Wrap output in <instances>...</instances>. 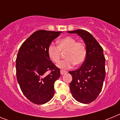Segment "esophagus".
<instances>
[{
    "mask_svg": "<svg viewBox=\"0 0 120 120\" xmlns=\"http://www.w3.org/2000/svg\"><path fill=\"white\" fill-rule=\"evenodd\" d=\"M60 73H61V75H64V74H65V73H67V71L65 70H60Z\"/></svg>",
    "mask_w": 120,
    "mask_h": 120,
    "instance_id": "esophagus-1",
    "label": "esophagus"
}]
</instances>
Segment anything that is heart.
I'll return each mask as SVG.
<instances>
[{
  "label": "heart",
  "mask_w": 120,
  "mask_h": 120,
  "mask_svg": "<svg viewBox=\"0 0 120 120\" xmlns=\"http://www.w3.org/2000/svg\"><path fill=\"white\" fill-rule=\"evenodd\" d=\"M65 52V59L57 65L59 68L67 69L71 67L73 64L76 67L80 66L85 61L86 57L85 44L82 41H76V39L70 36L59 39L58 41V46L51 43L47 49L49 56L56 64L60 61L62 53Z\"/></svg>",
  "instance_id": "heart-1"
}]
</instances>
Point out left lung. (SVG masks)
Listing matches in <instances>:
<instances>
[{"instance_id":"8db88e82","label":"left lung","mask_w":120,"mask_h":120,"mask_svg":"<svg viewBox=\"0 0 120 120\" xmlns=\"http://www.w3.org/2000/svg\"><path fill=\"white\" fill-rule=\"evenodd\" d=\"M77 34L84 41L86 48L85 61L79 69L69 71L70 84L73 97L79 102L88 104L97 98L105 78V58L101 46L90 32L82 29L68 31Z\"/></svg>"}]
</instances>
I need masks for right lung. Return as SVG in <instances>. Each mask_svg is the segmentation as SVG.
Returning a JSON list of instances; mask_svg holds the SVG:
<instances>
[{"label": "right lung", "instance_id": "1", "mask_svg": "<svg viewBox=\"0 0 120 120\" xmlns=\"http://www.w3.org/2000/svg\"><path fill=\"white\" fill-rule=\"evenodd\" d=\"M62 32L39 30L21 45L16 58L17 79L22 93L31 102L43 105L55 93L60 69L50 59L49 45Z\"/></svg>", "mask_w": 120, "mask_h": 120}]
</instances>
